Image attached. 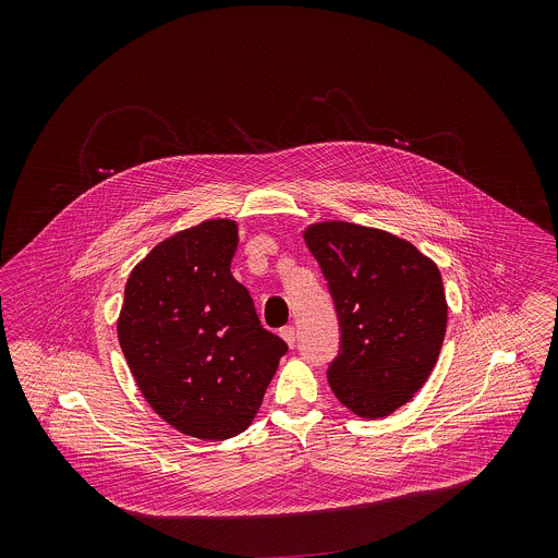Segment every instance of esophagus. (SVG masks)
I'll use <instances>...</instances> for the list:
<instances>
[{"label": "esophagus", "mask_w": 558, "mask_h": 558, "mask_svg": "<svg viewBox=\"0 0 558 558\" xmlns=\"http://www.w3.org/2000/svg\"><path fill=\"white\" fill-rule=\"evenodd\" d=\"M279 335L286 339V343H288L290 348H294V343H296V328H294V326H283V328L279 330Z\"/></svg>", "instance_id": "esophagus-1"}]
</instances>
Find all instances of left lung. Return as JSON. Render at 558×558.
<instances>
[{
	"mask_svg": "<svg viewBox=\"0 0 558 558\" xmlns=\"http://www.w3.org/2000/svg\"><path fill=\"white\" fill-rule=\"evenodd\" d=\"M305 242L341 332L328 385L359 416H387L425 385L438 361L447 328L440 270L414 244L354 223L312 226Z\"/></svg>",
	"mask_w": 558,
	"mask_h": 558,
	"instance_id": "1",
	"label": "left lung"
}]
</instances>
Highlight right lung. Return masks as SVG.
<instances>
[{"mask_svg":"<svg viewBox=\"0 0 558 558\" xmlns=\"http://www.w3.org/2000/svg\"><path fill=\"white\" fill-rule=\"evenodd\" d=\"M239 228L204 221L157 244L124 290L118 339L160 418L186 436L226 440L248 427L288 352L232 277Z\"/></svg>","mask_w":558,"mask_h":558,"instance_id":"obj_1","label":"right lung"}]
</instances>
